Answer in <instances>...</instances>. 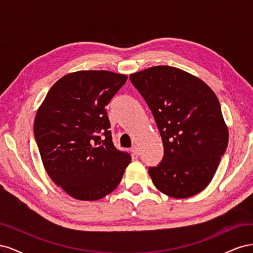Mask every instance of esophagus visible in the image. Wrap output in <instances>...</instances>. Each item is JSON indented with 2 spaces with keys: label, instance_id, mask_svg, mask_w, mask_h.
<instances>
[{
  "label": "esophagus",
  "instance_id": "obj_1",
  "mask_svg": "<svg viewBox=\"0 0 253 253\" xmlns=\"http://www.w3.org/2000/svg\"><path fill=\"white\" fill-rule=\"evenodd\" d=\"M131 152H132V154L134 156H138L139 155V150H138V147H137V145H133L132 149H131Z\"/></svg>",
  "mask_w": 253,
  "mask_h": 253
}]
</instances>
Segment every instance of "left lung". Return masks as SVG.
Wrapping results in <instances>:
<instances>
[{"instance_id": "left-lung-1", "label": "left lung", "mask_w": 253, "mask_h": 253, "mask_svg": "<svg viewBox=\"0 0 253 253\" xmlns=\"http://www.w3.org/2000/svg\"><path fill=\"white\" fill-rule=\"evenodd\" d=\"M129 80L152 111L164 143L162 163L149 168L154 186L174 198L202 192L229 139L216 95L200 78L168 65L131 74Z\"/></svg>"}]
</instances>
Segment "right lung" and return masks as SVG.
<instances>
[{
  "label": "right lung",
  "mask_w": 253,
  "mask_h": 253,
  "mask_svg": "<svg viewBox=\"0 0 253 253\" xmlns=\"http://www.w3.org/2000/svg\"><path fill=\"white\" fill-rule=\"evenodd\" d=\"M126 75L79 71L59 79L37 111L35 138L51 180L79 201L115 190L131 155L114 147L106 114Z\"/></svg>",
  "instance_id": "add662e5"
}]
</instances>
